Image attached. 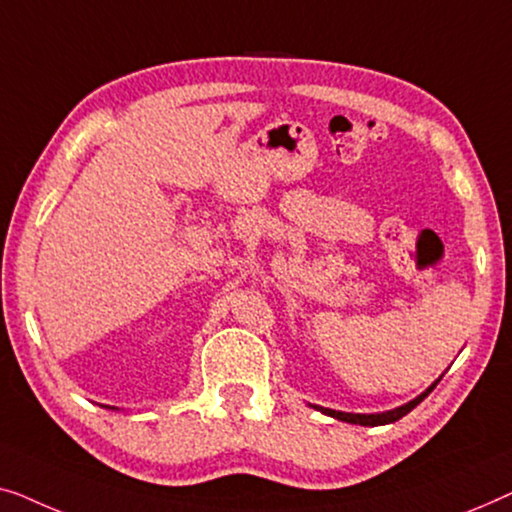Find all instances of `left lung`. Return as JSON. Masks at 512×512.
<instances>
[{"instance_id": "8db88e82", "label": "left lung", "mask_w": 512, "mask_h": 512, "mask_svg": "<svg viewBox=\"0 0 512 512\" xmlns=\"http://www.w3.org/2000/svg\"><path fill=\"white\" fill-rule=\"evenodd\" d=\"M443 378V376H441ZM438 378V380H441ZM438 380L431 387H427V390H424L420 397H415L413 401H408V403H403V406H399V408H394V410H385V413H343V410H331V408H322V406H313V408H318L320 413H325V415H329V417H336V420H341V422H350V424H362V427H380V424H390V422H397V420H401L403 415H408L410 410H413L417 403L420 401H424V397H429V392L434 390V387L438 385Z\"/></svg>"}]
</instances>
